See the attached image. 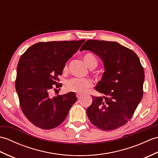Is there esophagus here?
Returning <instances> with one entry per match:
<instances>
[{
  "mask_svg": "<svg viewBox=\"0 0 158 158\" xmlns=\"http://www.w3.org/2000/svg\"><path fill=\"white\" fill-rule=\"evenodd\" d=\"M76 96H77V98H78V99H79V98H81V94H77Z\"/></svg>",
  "mask_w": 158,
  "mask_h": 158,
  "instance_id": "34e87169",
  "label": "esophagus"
}]
</instances>
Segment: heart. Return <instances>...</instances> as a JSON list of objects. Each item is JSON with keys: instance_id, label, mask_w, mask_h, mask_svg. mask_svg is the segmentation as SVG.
<instances>
[{"instance_id": "obj_1", "label": "heart", "mask_w": 158, "mask_h": 158, "mask_svg": "<svg viewBox=\"0 0 158 158\" xmlns=\"http://www.w3.org/2000/svg\"><path fill=\"white\" fill-rule=\"evenodd\" d=\"M83 61L86 66L90 69L96 68L98 65V60L96 57L92 53H86L83 56ZM64 70L67 69V65L64 66ZM92 86V83L89 80L87 79L81 78H72L67 81L66 87V89L70 91L75 92L77 93L83 94L85 93Z\"/></svg>"}]
</instances>
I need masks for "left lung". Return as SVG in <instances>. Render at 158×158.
<instances>
[{
    "mask_svg": "<svg viewBox=\"0 0 158 158\" xmlns=\"http://www.w3.org/2000/svg\"><path fill=\"white\" fill-rule=\"evenodd\" d=\"M88 50L102 60L105 71L95 87L102 96L92 97L86 113L98 128L113 130L132 117L143 95L145 72L138 56L115 41L88 40L80 51Z\"/></svg>",
    "mask_w": 158,
    "mask_h": 158,
    "instance_id": "left-lung-1",
    "label": "left lung"
}]
</instances>
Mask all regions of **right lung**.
I'll return each mask as SVG.
<instances>
[{"label":"right lung","mask_w":158,"mask_h":158,"mask_svg":"<svg viewBox=\"0 0 158 158\" xmlns=\"http://www.w3.org/2000/svg\"><path fill=\"white\" fill-rule=\"evenodd\" d=\"M84 41L37 43L30 47L19 58L16 92L22 112L36 127L49 130L58 126L77 100L72 92L53 98L49 92L61 87L58 76L62 75L66 62Z\"/></svg>","instance_id":"add662e5"}]
</instances>
